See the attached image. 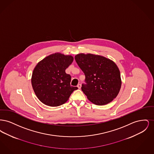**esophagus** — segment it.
Masks as SVG:
<instances>
[{"mask_svg": "<svg viewBox=\"0 0 154 154\" xmlns=\"http://www.w3.org/2000/svg\"><path fill=\"white\" fill-rule=\"evenodd\" d=\"M77 87L79 89H80L81 88V84H78V85H77Z\"/></svg>", "mask_w": 154, "mask_h": 154, "instance_id": "34e87169", "label": "esophagus"}]
</instances>
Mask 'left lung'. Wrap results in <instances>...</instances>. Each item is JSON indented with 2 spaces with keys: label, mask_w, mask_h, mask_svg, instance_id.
<instances>
[{
  "label": "left lung",
  "mask_w": 154,
  "mask_h": 154,
  "mask_svg": "<svg viewBox=\"0 0 154 154\" xmlns=\"http://www.w3.org/2000/svg\"><path fill=\"white\" fill-rule=\"evenodd\" d=\"M75 60L85 75L86 84L81 89L88 100L102 106L112 102L121 87V79L117 65L110 59L92 54H79Z\"/></svg>",
  "instance_id": "8db88e82"
}]
</instances>
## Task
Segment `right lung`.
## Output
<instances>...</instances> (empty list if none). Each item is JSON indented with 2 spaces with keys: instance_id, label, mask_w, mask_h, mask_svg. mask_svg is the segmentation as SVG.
<instances>
[{
  "instance_id": "right-lung-1",
  "label": "right lung",
  "mask_w": 154,
  "mask_h": 154,
  "mask_svg": "<svg viewBox=\"0 0 154 154\" xmlns=\"http://www.w3.org/2000/svg\"><path fill=\"white\" fill-rule=\"evenodd\" d=\"M73 59L72 55L56 52L37 64L32 73L31 82L40 102L51 107L60 106L78 89L70 85L71 76L65 72Z\"/></svg>"
}]
</instances>
